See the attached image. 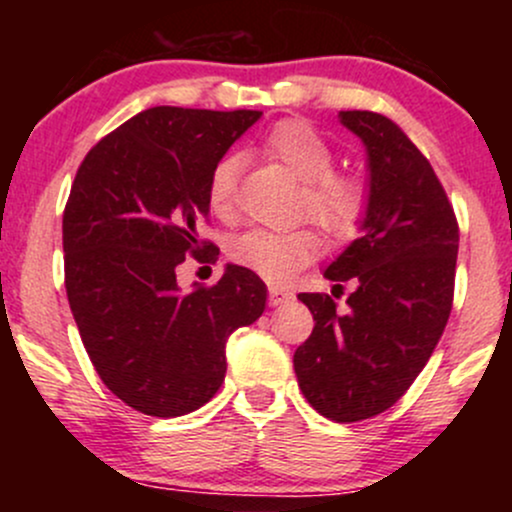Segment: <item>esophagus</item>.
Segmentation results:
<instances>
[{"label": "esophagus", "instance_id": "34e87169", "mask_svg": "<svg viewBox=\"0 0 512 512\" xmlns=\"http://www.w3.org/2000/svg\"><path fill=\"white\" fill-rule=\"evenodd\" d=\"M293 298L291 291L279 289V286H269V305H281V303H289Z\"/></svg>", "mask_w": 512, "mask_h": 512}]
</instances>
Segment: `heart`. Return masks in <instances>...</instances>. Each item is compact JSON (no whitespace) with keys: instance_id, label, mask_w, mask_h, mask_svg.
Here are the masks:
<instances>
[{"instance_id":"heart-1","label":"heart","mask_w":512,"mask_h":512,"mask_svg":"<svg viewBox=\"0 0 512 512\" xmlns=\"http://www.w3.org/2000/svg\"><path fill=\"white\" fill-rule=\"evenodd\" d=\"M260 151L279 161L301 180L298 209L325 233L332 243H346L358 233L368 211V187L356 175L332 170L330 142L305 120H279L260 139ZM240 158H219L207 180V202L216 216H228L236 202ZM320 236L313 228L274 233L252 228L231 243L228 255L240 267L262 276L269 284H289L320 252Z\"/></svg>"}]
</instances>
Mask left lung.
<instances>
[{
    "mask_svg": "<svg viewBox=\"0 0 512 512\" xmlns=\"http://www.w3.org/2000/svg\"><path fill=\"white\" fill-rule=\"evenodd\" d=\"M368 151L363 236L327 267L332 295L351 280L339 311L330 293H298L315 327L293 354L310 407L339 424L370 419L409 390L452 310L460 226L428 158L385 115L339 113Z\"/></svg>",
    "mask_w": 512,
    "mask_h": 512,
    "instance_id": "obj_1",
    "label": "left lung"
}]
</instances>
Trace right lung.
<instances>
[{
  "mask_svg": "<svg viewBox=\"0 0 512 512\" xmlns=\"http://www.w3.org/2000/svg\"><path fill=\"white\" fill-rule=\"evenodd\" d=\"M260 110L158 105L88 151L62 216L64 286L101 380L146 416L190 414L226 375V339L264 313L267 286L228 264L214 286L180 291L187 255L216 262L199 238L214 163Z\"/></svg>",
  "mask_w": 512,
  "mask_h": 512,
  "instance_id": "1",
  "label": "right lung"
}]
</instances>
